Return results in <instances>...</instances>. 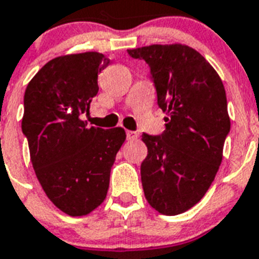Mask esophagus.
<instances>
[{"label":"esophagus","instance_id":"1","mask_svg":"<svg viewBox=\"0 0 259 259\" xmlns=\"http://www.w3.org/2000/svg\"><path fill=\"white\" fill-rule=\"evenodd\" d=\"M125 135H127L128 140H134V139L138 138V132L130 131V130H127V131H125Z\"/></svg>","mask_w":259,"mask_h":259}]
</instances>
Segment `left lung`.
Listing matches in <instances>:
<instances>
[{"mask_svg":"<svg viewBox=\"0 0 259 259\" xmlns=\"http://www.w3.org/2000/svg\"><path fill=\"white\" fill-rule=\"evenodd\" d=\"M149 66L157 104L168 114L163 134H143L148 155L140 166L144 196L161 214H180L210 187L230 132L224 84L198 51L184 45L127 50Z\"/></svg>","mask_w":259,"mask_h":259,"instance_id":"8db88e82","label":"left lung"}]
</instances>
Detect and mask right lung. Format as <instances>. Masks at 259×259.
Segmentation results:
<instances>
[{
  "instance_id": "1",
  "label": "right lung",
  "mask_w": 259,
  "mask_h": 259,
  "mask_svg": "<svg viewBox=\"0 0 259 259\" xmlns=\"http://www.w3.org/2000/svg\"><path fill=\"white\" fill-rule=\"evenodd\" d=\"M110 65L100 53L58 57L27 84L22 132L37 179L50 201L66 214L98 208L110 187L111 166L125 140L123 128L89 127L98 74Z\"/></svg>"
}]
</instances>
